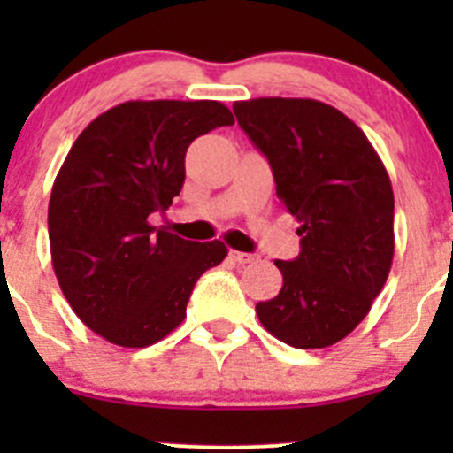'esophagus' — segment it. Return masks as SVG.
Segmentation results:
<instances>
[{
  "instance_id": "obj_1",
  "label": "esophagus",
  "mask_w": 453,
  "mask_h": 453,
  "mask_svg": "<svg viewBox=\"0 0 453 453\" xmlns=\"http://www.w3.org/2000/svg\"><path fill=\"white\" fill-rule=\"evenodd\" d=\"M230 258L236 260V263L245 265V263H254L256 256L254 254H248V252H239V250H232L230 252Z\"/></svg>"
}]
</instances>
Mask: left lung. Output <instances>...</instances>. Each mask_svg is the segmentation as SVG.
Returning a JSON list of instances; mask_svg holds the SVG:
<instances>
[{
    "label": "left lung",
    "mask_w": 453,
    "mask_h": 453,
    "mask_svg": "<svg viewBox=\"0 0 453 453\" xmlns=\"http://www.w3.org/2000/svg\"><path fill=\"white\" fill-rule=\"evenodd\" d=\"M234 113L300 223V254L276 260L282 289L256 304L260 324L294 349L337 344L366 318L392 267L395 195L386 166L364 131L319 100H239Z\"/></svg>",
    "instance_id": "obj_1"
}]
</instances>
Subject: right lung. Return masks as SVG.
<instances>
[{
    "instance_id": "add662e5",
    "label": "right lung",
    "mask_w": 453,
    "mask_h": 453,
    "mask_svg": "<svg viewBox=\"0 0 453 453\" xmlns=\"http://www.w3.org/2000/svg\"><path fill=\"white\" fill-rule=\"evenodd\" d=\"M234 125L217 100H129L100 113L67 153L48 205L52 267L81 322L107 342L144 349L186 318L195 282L227 256L155 230L186 180L190 142Z\"/></svg>"
}]
</instances>
